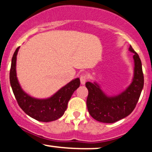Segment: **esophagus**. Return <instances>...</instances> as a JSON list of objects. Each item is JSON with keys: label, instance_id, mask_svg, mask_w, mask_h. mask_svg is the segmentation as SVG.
<instances>
[{"label": "esophagus", "instance_id": "34e87169", "mask_svg": "<svg viewBox=\"0 0 152 152\" xmlns=\"http://www.w3.org/2000/svg\"><path fill=\"white\" fill-rule=\"evenodd\" d=\"M87 80V76L85 74H82L81 76H80V81H81V83L82 85H84L85 83L86 82Z\"/></svg>", "mask_w": 152, "mask_h": 152}]
</instances>
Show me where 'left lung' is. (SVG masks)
Wrapping results in <instances>:
<instances>
[{"instance_id": "obj_1", "label": "left lung", "mask_w": 152, "mask_h": 152, "mask_svg": "<svg viewBox=\"0 0 152 152\" xmlns=\"http://www.w3.org/2000/svg\"><path fill=\"white\" fill-rule=\"evenodd\" d=\"M129 50L134 55V76L132 83L117 95L109 96L97 82H86L88 95L86 105L91 116L103 123H114L126 117L136 107L144 87V74L139 55L130 46Z\"/></svg>"}]
</instances>
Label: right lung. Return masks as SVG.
<instances>
[{
	"mask_svg": "<svg viewBox=\"0 0 152 152\" xmlns=\"http://www.w3.org/2000/svg\"><path fill=\"white\" fill-rule=\"evenodd\" d=\"M19 48L20 47L17 48L13 53L10 71V86L19 106L26 114L37 121L49 122L57 120L64 115L71 96L79 87V78L73 79L47 99L31 96L23 90L17 78L16 59Z\"/></svg>",
	"mask_w": 152,
	"mask_h": 152,
	"instance_id": "obj_1",
	"label": "right lung"
}]
</instances>
